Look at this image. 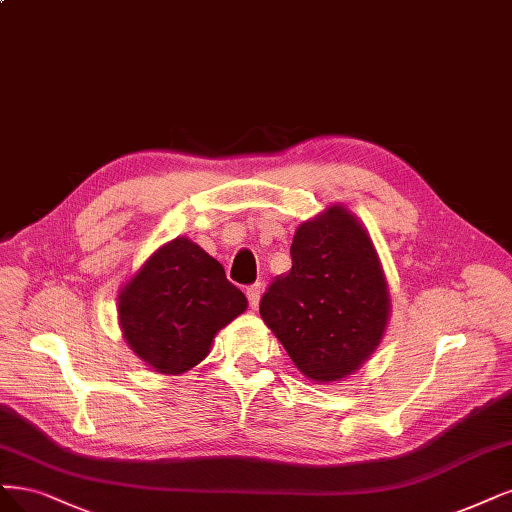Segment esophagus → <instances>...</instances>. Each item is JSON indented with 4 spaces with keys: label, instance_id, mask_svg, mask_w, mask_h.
<instances>
[{
    "label": "esophagus",
    "instance_id": "esophagus-1",
    "mask_svg": "<svg viewBox=\"0 0 512 512\" xmlns=\"http://www.w3.org/2000/svg\"><path fill=\"white\" fill-rule=\"evenodd\" d=\"M245 294H248L250 307H252V309H258V303H260V284L248 286V290H245Z\"/></svg>",
    "mask_w": 512,
    "mask_h": 512
}]
</instances>
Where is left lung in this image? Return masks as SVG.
Listing matches in <instances>:
<instances>
[{
  "mask_svg": "<svg viewBox=\"0 0 512 512\" xmlns=\"http://www.w3.org/2000/svg\"><path fill=\"white\" fill-rule=\"evenodd\" d=\"M292 269L260 298V315L313 381H341L375 351L390 313L377 252L343 207L298 226Z\"/></svg>",
  "mask_w": 512,
  "mask_h": 512,
  "instance_id": "8db88e82",
  "label": "left lung"
}]
</instances>
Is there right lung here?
Masks as SVG:
<instances>
[{"mask_svg": "<svg viewBox=\"0 0 512 512\" xmlns=\"http://www.w3.org/2000/svg\"><path fill=\"white\" fill-rule=\"evenodd\" d=\"M248 307L218 260L175 239L152 254L118 296L120 326L135 354L158 373L197 366L216 332Z\"/></svg>", "mask_w": 512, "mask_h": 512, "instance_id": "obj_1", "label": "right lung"}]
</instances>
